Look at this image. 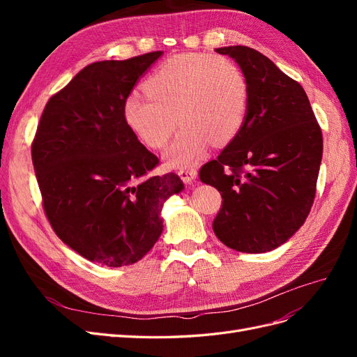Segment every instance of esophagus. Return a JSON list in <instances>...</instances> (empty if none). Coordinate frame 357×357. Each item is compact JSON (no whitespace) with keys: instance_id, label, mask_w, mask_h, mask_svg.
I'll list each match as a JSON object with an SVG mask.
<instances>
[{"instance_id":"esophagus-1","label":"esophagus","mask_w":357,"mask_h":357,"mask_svg":"<svg viewBox=\"0 0 357 357\" xmlns=\"http://www.w3.org/2000/svg\"><path fill=\"white\" fill-rule=\"evenodd\" d=\"M178 176H180V178L185 181V183H193L197 180V177H198V172H197V169H181L180 172H178Z\"/></svg>"}]
</instances>
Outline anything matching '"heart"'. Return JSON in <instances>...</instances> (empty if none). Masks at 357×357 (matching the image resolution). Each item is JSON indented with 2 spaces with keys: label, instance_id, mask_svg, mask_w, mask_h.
<instances>
[{
  "label": "heart",
  "instance_id": "1",
  "mask_svg": "<svg viewBox=\"0 0 357 357\" xmlns=\"http://www.w3.org/2000/svg\"><path fill=\"white\" fill-rule=\"evenodd\" d=\"M147 95L125 100L126 125L150 149L165 147L176 121L183 125L164 153L171 168H188L210 143H229L243 126L248 88L243 71L222 56L186 53L164 61L144 82Z\"/></svg>",
  "mask_w": 357,
  "mask_h": 357
}]
</instances>
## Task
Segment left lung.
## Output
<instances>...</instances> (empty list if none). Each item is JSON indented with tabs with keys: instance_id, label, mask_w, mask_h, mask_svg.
Listing matches in <instances>:
<instances>
[{
	"instance_id": "8db88e82",
	"label": "left lung",
	"mask_w": 357,
	"mask_h": 357,
	"mask_svg": "<svg viewBox=\"0 0 357 357\" xmlns=\"http://www.w3.org/2000/svg\"><path fill=\"white\" fill-rule=\"evenodd\" d=\"M247 80L243 126L219 158L199 171L223 198L213 222L215 236L243 253L284 244L311 210L323 155L320 126L302 86L261 52L219 47Z\"/></svg>"
}]
</instances>
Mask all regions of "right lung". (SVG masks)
<instances>
[{"instance_id": "add662e5", "label": "right lung", "mask_w": 357, "mask_h": 357, "mask_svg": "<svg viewBox=\"0 0 357 357\" xmlns=\"http://www.w3.org/2000/svg\"><path fill=\"white\" fill-rule=\"evenodd\" d=\"M162 55L84 67L49 100L32 143L53 231L104 266L131 265L149 253L164 229L165 201L185 189L176 172L149 176L159 160L123 116L125 100Z\"/></svg>"}]
</instances>
